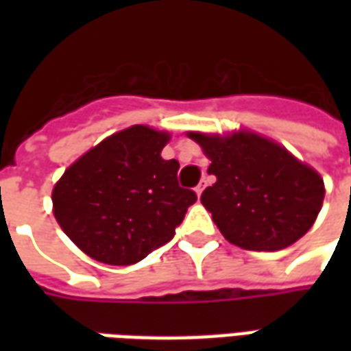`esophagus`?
I'll return each instance as SVG.
<instances>
[{"mask_svg": "<svg viewBox=\"0 0 351 351\" xmlns=\"http://www.w3.org/2000/svg\"><path fill=\"white\" fill-rule=\"evenodd\" d=\"M205 186H206L205 180H201L197 188H195V193H197V195H201V193H203V190H205Z\"/></svg>", "mask_w": 351, "mask_h": 351, "instance_id": "obj_1", "label": "esophagus"}]
</instances>
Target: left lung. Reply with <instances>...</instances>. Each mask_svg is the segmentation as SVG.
Returning a JSON list of instances; mask_svg holds the SVG:
<instances>
[{"label":"left lung","mask_w":351,"mask_h":351,"mask_svg":"<svg viewBox=\"0 0 351 351\" xmlns=\"http://www.w3.org/2000/svg\"><path fill=\"white\" fill-rule=\"evenodd\" d=\"M210 160L201 203L229 243L274 252L297 243L322 210L324 178L271 138L239 131L228 137L191 131Z\"/></svg>","instance_id":"8db88e82"}]
</instances>
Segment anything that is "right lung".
<instances>
[{
	"mask_svg": "<svg viewBox=\"0 0 351 351\" xmlns=\"http://www.w3.org/2000/svg\"><path fill=\"white\" fill-rule=\"evenodd\" d=\"M167 131L131 125L93 146L52 190L60 228L86 256L133 265L167 244L195 191L178 186V161L163 160Z\"/></svg>",
	"mask_w": 351,
	"mask_h": 351,
	"instance_id": "right-lung-1",
	"label": "right lung"
}]
</instances>
